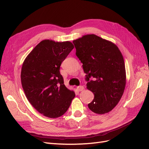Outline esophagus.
Instances as JSON below:
<instances>
[{"instance_id": "obj_1", "label": "esophagus", "mask_w": 149, "mask_h": 149, "mask_svg": "<svg viewBox=\"0 0 149 149\" xmlns=\"http://www.w3.org/2000/svg\"><path fill=\"white\" fill-rule=\"evenodd\" d=\"M77 89H78V91H82L84 89V87L83 86H78L77 88Z\"/></svg>"}]
</instances>
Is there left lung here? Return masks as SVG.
I'll return each instance as SVG.
<instances>
[{
	"label": "left lung",
	"mask_w": 149,
	"mask_h": 149,
	"mask_svg": "<svg viewBox=\"0 0 149 149\" xmlns=\"http://www.w3.org/2000/svg\"><path fill=\"white\" fill-rule=\"evenodd\" d=\"M76 55L87 74V89L94 94L88 107L96 114L108 113L118 104L126 84L123 55L116 44L94 34L74 40ZM91 77L94 80L89 81Z\"/></svg>",
	"instance_id": "obj_1"
}]
</instances>
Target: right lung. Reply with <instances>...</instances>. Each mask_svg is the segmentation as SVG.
Listing matches in <instances>:
<instances>
[{"mask_svg": "<svg viewBox=\"0 0 149 149\" xmlns=\"http://www.w3.org/2000/svg\"><path fill=\"white\" fill-rule=\"evenodd\" d=\"M74 48L71 42L44 40L25 58L21 83L28 101L35 109L49 118H57L68 109L75 97L64 84L60 68Z\"/></svg>", "mask_w": 149, "mask_h": 149, "instance_id": "1", "label": "right lung"}]
</instances>
